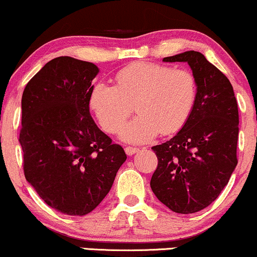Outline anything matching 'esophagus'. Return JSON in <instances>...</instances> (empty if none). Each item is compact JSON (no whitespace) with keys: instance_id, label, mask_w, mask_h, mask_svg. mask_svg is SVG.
Here are the masks:
<instances>
[{"instance_id":"34e87169","label":"esophagus","mask_w":257,"mask_h":257,"mask_svg":"<svg viewBox=\"0 0 257 257\" xmlns=\"http://www.w3.org/2000/svg\"><path fill=\"white\" fill-rule=\"evenodd\" d=\"M124 151H125V153L128 156H133L134 155V153H137L138 151H139V149H137V147H131V146H126L125 149H124Z\"/></svg>"}]
</instances>
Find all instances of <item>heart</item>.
Returning <instances> with one entry per match:
<instances>
[{
    "label": "heart",
    "instance_id": "b5f03b06",
    "mask_svg": "<svg viewBox=\"0 0 257 257\" xmlns=\"http://www.w3.org/2000/svg\"><path fill=\"white\" fill-rule=\"evenodd\" d=\"M197 95L196 79L187 70L155 63H134L117 72L114 85L91 87L88 105L102 131L118 132L134 110L138 116L120 129L122 140L151 141L179 132L187 122Z\"/></svg>",
    "mask_w": 257,
    "mask_h": 257
}]
</instances>
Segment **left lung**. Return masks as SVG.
<instances>
[{
  "label": "left lung",
  "mask_w": 257,
  "mask_h": 257,
  "mask_svg": "<svg viewBox=\"0 0 257 257\" xmlns=\"http://www.w3.org/2000/svg\"><path fill=\"white\" fill-rule=\"evenodd\" d=\"M163 61L190 65L197 95L181 131L152 147L158 166L150 185L170 210L192 214L219 197L237 167L238 104L231 82L202 53L188 51Z\"/></svg>",
  "instance_id": "1"
}]
</instances>
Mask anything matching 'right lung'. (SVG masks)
<instances>
[{
  "label": "right lung",
  "mask_w": 257,
  "mask_h": 257,
  "mask_svg": "<svg viewBox=\"0 0 257 257\" xmlns=\"http://www.w3.org/2000/svg\"><path fill=\"white\" fill-rule=\"evenodd\" d=\"M98 73L93 63L55 58L29 81L22 98L25 178L51 208L73 216L100 204L126 159L90 116L88 98Z\"/></svg>",
  "instance_id": "add662e5"
}]
</instances>
